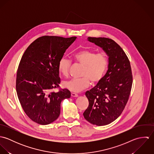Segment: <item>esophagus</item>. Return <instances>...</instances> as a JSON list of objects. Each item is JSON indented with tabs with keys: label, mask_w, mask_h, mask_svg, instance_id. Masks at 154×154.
Wrapping results in <instances>:
<instances>
[{
	"label": "esophagus",
	"mask_w": 154,
	"mask_h": 154,
	"mask_svg": "<svg viewBox=\"0 0 154 154\" xmlns=\"http://www.w3.org/2000/svg\"><path fill=\"white\" fill-rule=\"evenodd\" d=\"M71 96L73 97H78V95L76 93H74V92H72L71 93Z\"/></svg>",
	"instance_id": "obj_1"
}]
</instances>
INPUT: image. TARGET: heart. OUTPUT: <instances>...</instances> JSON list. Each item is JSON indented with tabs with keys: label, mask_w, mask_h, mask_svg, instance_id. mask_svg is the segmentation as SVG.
<instances>
[{
	"label": "heart",
	"mask_w": 154,
	"mask_h": 154,
	"mask_svg": "<svg viewBox=\"0 0 154 154\" xmlns=\"http://www.w3.org/2000/svg\"><path fill=\"white\" fill-rule=\"evenodd\" d=\"M74 57L84 66L81 78H73L63 82V87L70 91L78 92L94 84L100 82L104 78L109 66V59L105 52L97 53L94 50H82L77 52ZM71 61L66 57H62L58 63V69L64 76H68Z\"/></svg>",
	"instance_id": "b5f03b06"
}]
</instances>
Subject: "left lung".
<instances>
[{
  "label": "left lung",
  "mask_w": 154,
  "mask_h": 154,
  "mask_svg": "<svg viewBox=\"0 0 154 154\" xmlns=\"http://www.w3.org/2000/svg\"><path fill=\"white\" fill-rule=\"evenodd\" d=\"M88 40L106 53L109 66L103 79L85 92L89 106L83 115L92 125H107L120 116L129 100L133 83L131 63L123 50L114 40L90 37Z\"/></svg>",
  "instance_id": "left-lung-1"
}]
</instances>
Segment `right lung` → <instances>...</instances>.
Listing matches in <instances>:
<instances>
[{
  "label": "right lung",
  "instance_id": "1",
  "mask_svg": "<svg viewBox=\"0 0 154 154\" xmlns=\"http://www.w3.org/2000/svg\"><path fill=\"white\" fill-rule=\"evenodd\" d=\"M76 39L45 35L30 44L22 55L17 70L16 90L22 109L33 122L46 125L60 113L62 101L70 92L59 88L60 83L59 60Z\"/></svg>",
  "mask_w": 154,
  "mask_h": 154
}]
</instances>
